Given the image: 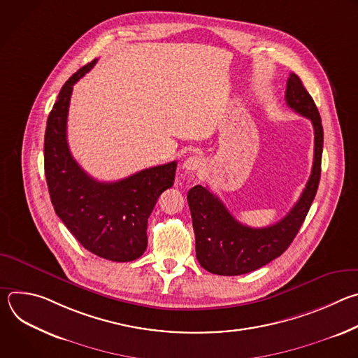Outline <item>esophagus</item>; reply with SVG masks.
Here are the masks:
<instances>
[{
	"mask_svg": "<svg viewBox=\"0 0 358 358\" xmlns=\"http://www.w3.org/2000/svg\"><path fill=\"white\" fill-rule=\"evenodd\" d=\"M201 166H202V160L198 156H189L182 163V169H185L187 171H195Z\"/></svg>",
	"mask_w": 358,
	"mask_h": 358,
	"instance_id": "1",
	"label": "esophagus"
}]
</instances>
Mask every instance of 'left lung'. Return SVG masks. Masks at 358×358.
Wrapping results in <instances>:
<instances>
[{"instance_id": "1", "label": "left lung", "mask_w": 358, "mask_h": 358, "mask_svg": "<svg viewBox=\"0 0 358 358\" xmlns=\"http://www.w3.org/2000/svg\"><path fill=\"white\" fill-rule=\"evenodd\" d=\"M286 103L300 116L310 119L315 130L312 174L286 217L266 228H250L236 221L207 187L195 185L188 191L196 259L211 273L238 276L272 262L293 242L310 210L322 173L323 126L315 100L296 73H290L287 79Z\"/></svg>"}]
</instances>
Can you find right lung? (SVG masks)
Listing matches in <instances>:
<instances>
[{
  "label": "right lung",
  "mask_w": 358,
  "mask_h": 358,
  "mask_svg": "<svg viewBox=\"0 0 358 358\" xmlns=\"http://www.w3.org/2000/svg\"><path fill=\"white\" fill-rule=\"evenodd\" d=\"M96 59L62 86L45 130V177L50 201L79 243L113 262L140 258L147 248V220L163 191L173 187L177 162L141 170L115 182L87 176L72 157L66 120L73 85Z\"/></svg>",
  "instance_id": "right-lung-1"
}]
</instances>
